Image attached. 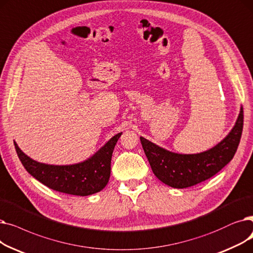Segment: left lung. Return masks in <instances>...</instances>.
I'll list each match as a JSON object with an SVG mask.
<instances>
[{
	"label": "left lung",
	"instance_id": "1",
	"mask_svg": "<svg viewBox=\"0 0 253 253\" xmlns=\"http://www.w3.org/2000/svg\"><path fill=\"white\" fill-rule=\"evenodd\" d=\"M243 129V108L227 136L214 147L195 154H181L160 147L140 137L152 172L161 181L174 188H186L201 183L218 173L237 151Z\"/></svg>",
	"mask_w": 253,
	"mask_h": 253
}]
</instances>
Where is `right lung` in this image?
<instances>
[{"label":"right lung","mask_w":253,"mask_h":253,"mask_svg":"<svg viewBox=\"0 0 253 253\" xmlns=\"http://www.w3.org/2000/svg\"><path fill=\"white\" fill-rule=\"evenodd\" d=\"M122 134L112 137L89 159L66 166L34 161L22 152L16 142L14 146L25 169L38 181L63 194L86 197L101 191L109 181L112 153Z\"/></svg>","instance_id":"add662e5"}]
</instances>
